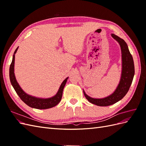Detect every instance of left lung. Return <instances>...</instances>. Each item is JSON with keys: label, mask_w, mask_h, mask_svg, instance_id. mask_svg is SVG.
I'll list each match as a JSON object with an SVG mask.
<instances>
[{"label": "left lung", "mask_w": 146, "mask_h": 146, "mask_svg": "<svg viewBox=\"0 0 146 146\" xmlns=\"http://www.w3.org/2000/svg\"><path fill=\"white\" fill-rule=\"evenodd\" d=\"M111 36L116 40L121 46L122 53V74L119 85L113 94L102 99H94L88 96L83 91V94L90 103L101 107H106L117 102L129 91L135 75L133 59L128 48L127 43L123 39L113 33Z\"/></svg>", "instance_id": "8db88e82"}]
</instances>
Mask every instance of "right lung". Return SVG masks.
I'll return each mask as SVG.
<instances>
[{"mask_svg": "<svg viewBox=\"0 0 146 146\" xmlns=\"http://www.w3.org/2000/svg\"><path fill=\"white\" fill-rule=\"evenodd\" d=\"M18 47H17L15 50L14 54L13 56L12 62L10 64V82L13 87L14 88L15 91L16 92L17 94L19 96L21 99L23 100L24 102L27 104L29 107L36 108V109H48L55 107L56 105H58L60 102L61 98H62L63 91L64 87L66 85V82L68 80V77L66 78L65 80L62 82L61 85L59 88V90L57 92V93L50 98L47 99H42V98H38L36 97H33L30 95L27 94V93L22 90L19 85L16 81V79L15 76L14 72V66H15V54L16 53Z\"/></svg>", "mask_w": 146, "mask_h": 146, "instance_id": "obj_1", "label": "right lung"}]
</instances>
